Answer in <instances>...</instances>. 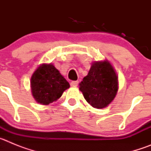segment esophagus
<instances>
[{"label": "esophagus", "mask_w": 151, "mask_h": 151, "mask_svg": "<svg viewBox=\"0 0 151 151\" xmlns=\"http://www.w3.org/2000/svg\"><path fill=\"white\" fill-rule=\"evenodd\" d=\"M78 81H73V82H70V85H71V86H73V87H76L77 85H78Z\"/></svg>", "instance_id": "esophagus-1"}]
</instances>
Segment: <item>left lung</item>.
<instances>
[{
	"instance_id": "1",
	"label": "left lung",
	"mask_w": 151,
	"mask_h": 151,
	"mask_svg": "<svg viewBox=\"0 0 151 151\" xmlns=\"http://www.w3.org/2000/svg\"><path fill=\"white\" fill-rule=\"evenodd\" d=\"M79 87L85 99L93 107L102 109L114 99L118 90V79L110 63L96 62L79 83Z\"/></svg>"
}]
</instances>
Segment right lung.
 Masks as SVG:
<instances>
[{"instance_id":"obj_1","label":"right lung","mask_w":151,"mask_h":151,"mask_svg":"<svg viewBox=\"0 0 151 151\" xmlns=\"http://www.w3.org/2000/svg\"><path fill=\"white\" fill-rule=\"evenodd\" d=\"M31 87L35 99L47 105L60 98L69 84L52 64H43L33 73Z\"/></svg>"}]
</instances>
